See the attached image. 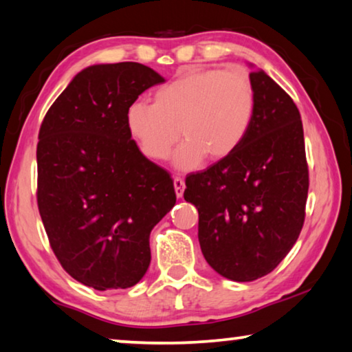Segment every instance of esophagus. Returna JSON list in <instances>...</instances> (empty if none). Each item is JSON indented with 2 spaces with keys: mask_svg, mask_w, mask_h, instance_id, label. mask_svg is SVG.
Returning <instances> with one entry per match:
<instances>
[{
  "mask_svg": "<svg viewBox=\"0 0 352 352\" xmlns=\"http://www.w3.org/2000/svg\"><path fill=\"white\" fill-rule=\"evenodd\" d=\"M174 188H175L177 197L180 199L182 195H183V192H184V182L182 180L180 177H175V178H174Z\"/></svg>",
  "mask_w": 352,
  "mask_h": 352,
  "instance_id": "esophagus-1",
  "label": "esophagus"
}]
</instances>
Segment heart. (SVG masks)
<instances>
[{"instance_id":"1","label":"heart","mask_w":352,"mask_h":352,"mask_svg":"<svg viewBox=\"0 0 352 352\" xmlns=\"http://www.w3.org/2000/svg\"><path fill=\"white\" fill-rule=\"evenodd\" d=\"M256 110L254 87L243 71L192 69L155 93V104L135 100L127 129L140 151L163 162L180 140L174 166L194 170L210 160L234 153L247 138Z\"/></svg>"}]
</instances>
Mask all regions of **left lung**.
Returning a JSON list of instances; mask_svg holds the SVG:
<instances>
[{
    "label": "left lung",
    "instance_id": "1",
    "mask_svg": "<svg viewBox=\"0 0 352 352\" xmlns=\"http://www.w3.org/2000/svg\"><path fill=\"white\" fill-rule=\"evenodd\" d=\"M253 68V65H252ZM256 110L241 147L186 178L184 200L199 211V242L219 275L265 276L305 223L309 170L300 111L265 71L253 69Z\"/></svg>",
    "mask_w": 352,
    "mask_h": 352
}]
</instances>
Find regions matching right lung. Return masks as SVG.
I'll return each mask as SVG.
<instances>
[{
	"mask_svg": "<svg viewBox=\"0 0 352 352\" xmlns=\"http://www.w3.org/2000/svg\"><path fill=\"white\" fill-rule=\"evenodd\" d=\"M163 82L136 62L91 65L41 122L38 211L58 262L88 287L140 283L151 264V231L175 205L172 178L127 129L130 104Z\"/></svg>",
	"mask_w": 352,
	"mask_h": 352,
	"instance_id": "1",
	"label": "right lung"
}]
</instances>
